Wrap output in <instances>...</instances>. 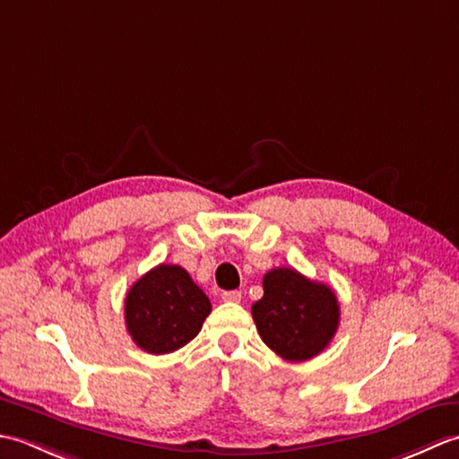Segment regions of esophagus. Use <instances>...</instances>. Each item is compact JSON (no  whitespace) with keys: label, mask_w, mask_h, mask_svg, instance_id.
I'll return each instance as SVG.
<instances>
[{"label":"esophagus","mask_w":459,"mask_h":459,"mask_svg":"<svg viewBox=\"0 0 459 459\" xmlns=\"http://www.w3.org/2000/svg\"><path fill=\"white\" fill-rule=\"evenodd\" d=\"M222 299L224 301H230V304H238V301L242 299V291H238V290L222 291Z\"/></svg>","instance_id":"34e87169"}]
</instances>
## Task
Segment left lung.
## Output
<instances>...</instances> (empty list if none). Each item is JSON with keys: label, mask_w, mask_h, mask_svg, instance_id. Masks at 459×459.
<instances>
[{"label": "left lung", "mask_w": 459, "mask_h": 459, "mask_svg": "<svg viewBox=\"0 0 459 459\" xmlns=\"http://www.w3.org/2000/svg\"><path fill=\"white\" fill-rule=\"evenodd\" d=\"M262 286L264 296L252 304L262 341L291 363L319 355L339 327L335 291L294 268L270 270Z\"/></svg>", "instance_id": "left-lung-1"}]
</instances>
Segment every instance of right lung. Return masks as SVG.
I'll list each match as a JSON object with an SVG mask.
<instances>
[{
    "mask_svg": "<svg viewBox=\"0 0 459 459\" xmlns=\"http://www.w3.org/2000/svg\"><path fill=\"white\" fill-rule=\"evenodd\" d=\"M211 314V301L175 264H160L130 288L124 317L134 343L152 355H165L197 337Z\"/></svg>",
    "mask_w": 459,
    "mask_h": 459,
    "instance_id": "add662e5",
    "label": "right lung"
}]
</instances>
